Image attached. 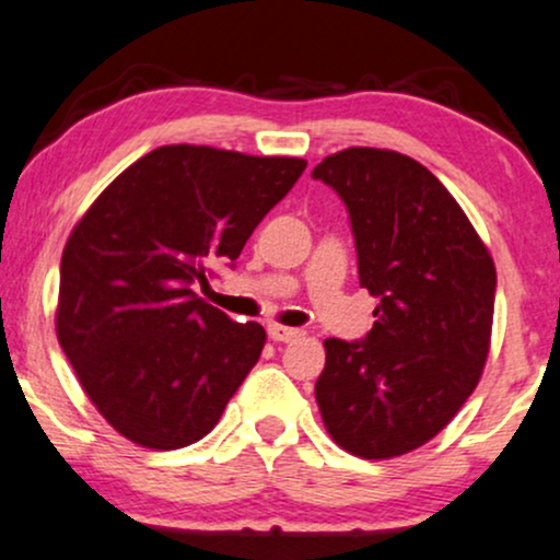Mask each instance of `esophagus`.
Instances as JSON below:
<instances>
[{"label":"esophagus","instance_id":"obj_1","mask_svg":"<svg viewBox=\"0 0 560 560\" xmlns=\"http://www.w3.org/2000/svg\"><path fill=\"white\" fill-rule=\"evenodd\" d=\"M268 336H271L273 341H294L300 339L302 331L300 328H289V326H279V323H271V326H268Z\"/></svg>","mask_w":560,"mask_h":560}]
</instances>
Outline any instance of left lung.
Masks as SVG:
<instances>
[{
	"mask_svg": "<svg viewBox=\"0 0 560 560\" xmlns=\"http://www.w3.org/2000/svg\"><path fill=\"white\" fill-rule=\"evenodd\" d=\"M313 179L345 200L360 287L378 298L365 339L323 341L315 399L341 448L390 459L441 433L480 381L495 266L462 206L404 153L347 148Z\"/></svg>",
	"mask_w": 560,
	"mask_h": 560,
	"instance_id": "8db88e82",
	"label": "left lung"
}]
</instances>
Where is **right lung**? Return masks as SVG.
Listing matches in <instances>:
<instances>
[{"label":"right lung","instance_id":"1","mask_svg":"<svg viewBox=\"0 0 560 560\" xmlns=\"http://www.w3.org/2000/svg\"><path fill=\"white\" fill-rule=\"evenodd\" d=\"M305 159L161 145L98 195L59 266L57 336L104 420L156 451L213 430L266 345L192 292L234 266Z\"/></svg>","mask_w":560,"mask_h":560}]
</instances>
